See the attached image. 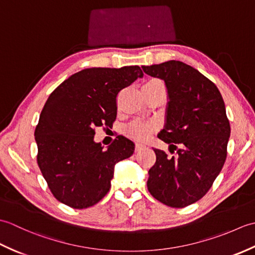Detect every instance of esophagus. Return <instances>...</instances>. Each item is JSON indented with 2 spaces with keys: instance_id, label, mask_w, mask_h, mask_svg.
I'll use <instances>...</instances> for the list:
<instances>
[{
  "instance_id": "obj_1",
  "label": "esophagus",
  "mask_w": 255,
  "mask_h": 255,
  "mask_svg": "<svg viewBox=\"0 0 255 255\" xmlns=\"http://www.w3.org/2000/svg\"><path fill=\"white\" fill-rule=\"evenodd\" d=\"M145 148V144L144 143H141V142H137L136 143V151H140L141 149Z\"/></svg>"
}]
</instances>
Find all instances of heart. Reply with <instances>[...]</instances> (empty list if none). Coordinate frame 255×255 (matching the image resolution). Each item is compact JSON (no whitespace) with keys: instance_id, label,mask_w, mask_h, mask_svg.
<instances>
[{"instance_id":"obj_1","label":"heart","mask_w":255,"mask_h":255,"mask_svg":"<svg viewBox=\"0 0 255 255\" xmlns=\"http://www.w3.org/2000/svg\"><path fill=\"white\" fill-rule=\"evenodd\" d=\"M150 83H161L159 80H149L145 84H150ZM153 129V125L152 124H148V123H142V122H136L131 124L130 126L127 128V133L129 136H131L136 139L139 140H143L147 138L149 134L151 133Z\"/></svg>"}]
</instances>
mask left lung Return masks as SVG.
Here are the masks:
<instances>
[{"label":"left lung","instance_id":"8db88e82","mask_svg":"<svg viewBox=\"0 0 255 255\" xmlns=\"http://www.w3.org/2000/svg\"><path fill=\"white\" fill-rule=\"evenodd\" d=\"M143 72L164 81L167 105L159 139L176 155L153 149L156 161L147 186L159 202L173 208L196 203L213 185L225 164L230 124L219 90L188 64L170 60L142 66ZM180 149H177V145Z\"/></svg>","mask_w":255,"mask_h":255}]
</instances>
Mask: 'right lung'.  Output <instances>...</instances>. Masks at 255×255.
I'll list each match as a JSON object with an SVG mask.
<instances>
[{
  "instance_id": "1",
  "label": "right lung",
  "mask_w": 255,
  "mask_h": 255,
  "mask_svg": "<svg viewBox=\"0 0 255 255\" xmlns=\"http://www.w3.org/2000/svg\"><path fill=\"white\" fill-rule=\"evenodd\" d=\"M142 77L138 66L84 69L48 97L35 129L37 163L60 203L88 208L110 191L114 166L133 153L134 143L118 136L104 150L94 141L95 128L113 126L119 91Z\"/></svg>"
}]
</instances>
